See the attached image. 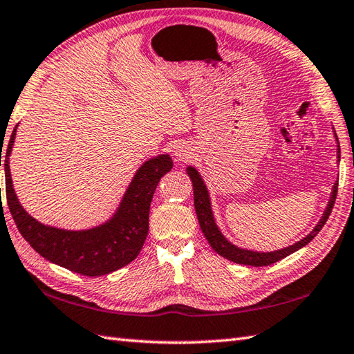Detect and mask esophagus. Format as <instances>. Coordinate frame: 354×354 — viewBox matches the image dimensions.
I'll list each match as a JSON object with an SVG mask.
<instances>
[{
  "instance_id": "34e87169",
  "label": "esophagus",
  "mask_w": 354,
  "mask_h": 354,
  "mask_svg": "<svg viewBox=\"0 0 354 354\" xmlns=\"http://www.w3.org/2000/svg\"><path fill=\"white\" fill-rule=\"evenodd\" d=\"M174 154H176V159H177L180 163H183V162H187V160L192 159V153H191V150H189V148H187L186 145L177 147Z\"/></svg>"
}]
</instances>
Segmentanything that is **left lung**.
I'll list each match as a JSON object with an SVG mask.
<instances>
[{
	"instance_id": "8db88e82",
	"label": "left lung",
	"mask_w": 354,
	"mask_h": 354,
	"mask_svg": "<svg viewBox=\"0 0 354 354\" xmlns=\"http://www.w3.org/2000/svg\"><path fill=\"white\" fill-rule=\"evenodd\" d=\"M336 140H337V138H336ZM339 153H341L339 145H337V160H339ZM186 172L192 180L194 206H195V212H197L198 223H200V227H201V230L204 233V236H206L207 242L210 243V247L214 248L219 256L229 259V261H232L234 263L250 265V266H268L274 262L281 261V259L289 256V254L295 253V251L300 250L301 247L308 245V243L319 233V230L323 229L328 216H330L333 204H335V200H336V194H337V183H335L330 201H328V204H327V209L324 212L323 218H321V221L317 224V227L313 229V232L308 234V236L303 238L301 241H298L297 243H294V245L286 247L283 250L271 251V253H259V251H250V250H243V248L233 245V243H230L223 236V233L218 230V227L215 224L214 215H212L209 192L206 189V185H204L201 176L198 174V171L192 168V167L187 168Z\"/></svg>"
}]
</instances>
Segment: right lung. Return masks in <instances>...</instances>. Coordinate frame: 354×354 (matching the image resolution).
I'll return each instance as SVG.
<instances>
[{
	"label": "right lung",
	"instance_id": "add662e5",
	"mask_svg": "<svg viewBox=\"0 0 354 354\" xmlns=\"http://www.w3.org/2000/svg\"><path fill=\"white\" fill-rule=\"evenodd\" d=\"M15 136L17 127L6 148V195L22 238L46 261L88 277L104 276L135 261L148 234V215L156 187L172 168L171 157H154L138 169L121 206L106 224L91 230L71 232L37 223L22 209L13 189L9 167Z\"/></svg>",
	"mask_w": 354,
	"mask_h": 354
}]
</instances>
